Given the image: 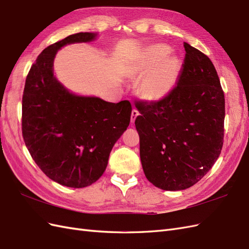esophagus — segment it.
Returning a JSON list of instances; mask_svg holds the SVG:
<instances>
[{
	"label": "esophagus",
	"mask_w": 249,
	"mask_h": 249,
	"mask_svg": "<svg viewBox=\"0 0 249 249\" xmlns=\"http://www.w3.org/2000/svg\"><path fill=\"white\" fill-rule=\"evenodd\" d=\"M138 116H139V111L137 109H132V111H131V118H130L131 123H134V121H136V118Z\"/></svg>",
	"instance_id": "34e87169"
}]
</instances>
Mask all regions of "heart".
Returning <instances> with one entry per match:
<instances>
[{"mask_svg": "<svg viewBox=\"0 0 249 249\" xmlns=\"http://www.w3.org/2000/svg\"><path fill=\"white\" fill-rule=\"evenodd\" d=\"M171 49L158 44L148 47L130 70V76L141 78L138 91L148 102L164 100L176 87L181 72V61L170 55Z\"/></svg>", "mask_w": 249, "mask_h": 249, "instance_id": "obj_1", "label": "heart"}]
</instances>
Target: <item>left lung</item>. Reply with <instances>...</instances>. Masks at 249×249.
<instances>
[{
	"instance_id": "left-lung-1",
	"label": "left lung",
	"mask_w": 249,
	"mask_h": 249,
	"mask_svg": "<svg viewBox=\"0 0 249 249\" xmlns=\"http://www.w3.org/2000/svg\"><path fill=\"white\" fill-rule=\"evenodd\" d=\"M186 57L176 87L164 100L137 102L140 156L145 176L166 191L199 181L223 145L225 100L207 55L183 44Z\"/></svg>"
}]
</instances>
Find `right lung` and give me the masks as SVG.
<instances>
[{"label":"right lung","instance_id":"obj_1","mask_svg":"<svg viewBox=\"0 0 249 249\" xmlns=\"http://www.w3.org/2000/svg\"><path fill=\"white\" fill-rule=\"evenodd\" d=\"M97 33L72 34L42 51L27 76L22 130L33 160L50 179L69 188L96 182L107 167L109 153L130 122L131 104L106 102L70 91L54 75L58 50L90 42Z\"/></svg>","mask_w":249,"mask_h":249}]
</instances>
